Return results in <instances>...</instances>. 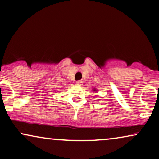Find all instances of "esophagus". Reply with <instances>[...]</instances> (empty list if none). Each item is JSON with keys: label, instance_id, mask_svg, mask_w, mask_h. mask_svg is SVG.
<instances>
[{"label": "esophagus", "instance_id": "esophagus-1", "mask_svg": "<svg viewBox=\"0 0 159 159\" xmlns=\"http://www.w3.org/2000/svg\"><path fill=\"white\" fill-rule=\"evenodd\" d=\"M82 83H83V81H81V80H79V81H76V84H77L78 85H81Z\"/></svg>", "mask_w": 159, "mask_h": 159}]
</instances>
